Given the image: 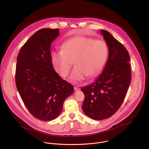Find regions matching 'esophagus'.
<instances>
[{
    "instance_id": "1",
    "label": "esophagus",
    "mask_w": 149,
    "mask_h": 149,
    "mask_svg": "<svg viewBox=\"0 0 149 149\" xmlns=\"http://www.w3.org/2000/svg\"><path fill=\"white\" fill-rule=\"evenodd\" d=\"M74 89L75 91H79V90H80V88H79V86H75L74 87Z\"/></svg>"
}]
</instances>
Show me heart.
<instances>
[{
	"mask_svg": "<svg viewBox=\"0 0 149 149\" xmlns=\"http://www.w3.org/2000/svg\"><path fill=\"white\" fill-rule=\"evenodd\" d=\"M62 49L52 52V63L54 69L65 77L74 61L76 67L70 76L73 81H81L87 75L93 77L98 74L104 65L108 53L104 41L84 36L69 40L63 44Z\"/></svg>",
	"mask_w": 149,
	"mask_h": 149,
	"instance_id": "obj_1",
	"label": "heart"
}]
</instances>
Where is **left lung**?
I'll use <instances>...</instances> for the list:
<instances>
[{"mask_svg": "<svg viewBox=\"0 0 149 149\" xmlns=\"http://www.w3.org/2000/svg\"><path fill=\"white\" fill-rule=\"evenodd\" d=\"M108 48V58L101 74L81 88L85 95L82 108L88 117L103 120L122 105L131 82L130 58L123 45L108 31L100 30Z\"/></svg>", "mask_w": 149, "mask_h": 149, "instance_id": "left-lung-1", "label": "left lung"}]
</instances>
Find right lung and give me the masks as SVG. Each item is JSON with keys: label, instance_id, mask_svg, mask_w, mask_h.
Instances as JSON below:
<instances>
[{"label": "right lung", "instance_id": "right-lung-1", "mask_svg": "<svg viewBox=\"0 0 149 149\" xmlns=\"http://www.w3.org/2000/svg\"><path fill=\"white\" fill-rule=\"evenodd\" d=\"M59 29H42L22 47L17 57L15 82L24 105L36 118L49 121L61 113L64 100L74 87L54 70L51 43Z\"/></svg>", "mask_w": 149, "mask_h": 149}]
</instances>
